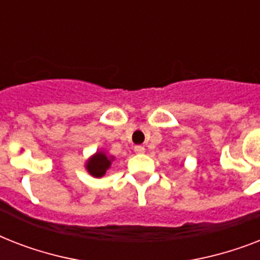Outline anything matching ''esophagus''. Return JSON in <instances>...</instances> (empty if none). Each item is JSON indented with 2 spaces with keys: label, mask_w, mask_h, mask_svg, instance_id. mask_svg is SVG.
<instances>
[{
  "label": "esophagus",
  "mask_w": 260,
  "mask_h": 260,
  "mask_svg": "<svg viewBox=\"0 0 260 260\" xmlns=\"http://www.w3.org/2000/svg\"><path fill=\"white\" fill-rule=\"evenodd\" d=\"M135 152H136V154H144V152H146V148L143 146H136L135 147Z\"/></svg>",
  "instance_id": "esophagus-1"
}]
</instances>
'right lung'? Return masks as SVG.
Listing matches in <instances>:
<instances>
[{
  "label": "right lung",
  "instance_id": "add662e5",
  "mask_svg": "<svg viewBox=\"0 0 260 260\" xmlns=\"http://www.w3.org/2000/svg\"><path fill=\"white\" fill-rule=\"evenodd\" d=\"M113 156H108L104 151H97L86 162V169L90 175L95 178H101L105 175L106 170L112 165Z\"/></svg>",
  "mask_w": 260,
  "mask_h": 260
}]
</instances>
